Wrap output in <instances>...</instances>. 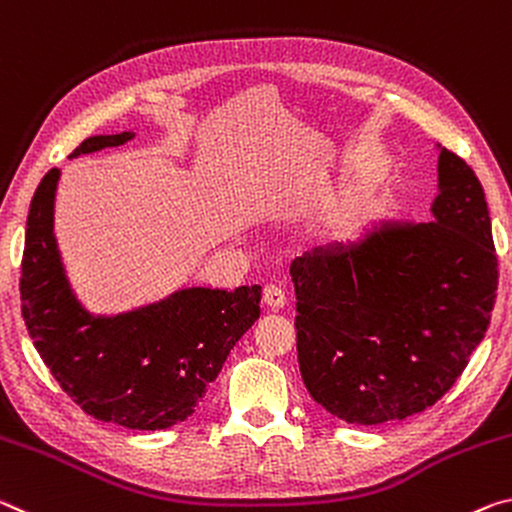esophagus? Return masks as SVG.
I'll list each match as a JSON object with an SVG mask.
<instances>
[{
	"mask_svg": "<svg viewBox=\"0 0 512 512\" xmlns=\"http://www.w3.org/2000/svg\"><path fill=\"white\" fill-rule=\"evenodd\" d=\"M263 299L270 308H283L288 301L286 290H283L279 283H267V286L263 288Z\"/></svg>",
	"mask_w": 512,
	"mask_h": 512,
	"instance_id": "obj_1",
	"label": "esophagus"
}]
</instances>
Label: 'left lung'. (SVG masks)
Instances as JSON below:
<instances>
[{
    "mask_svg": "<svg viewBox=\"0 0 512 512\" xmlns=\"http://www.w3.org/2000/svg\"><path fill=\"white\" fill-rule=\"evenodd\" d=\"M438 172L433 222L385 224L354 247L290 265L301 379L349 424L433 406L488 331L499 263L485 192L445 147Z\"/></svg>",
    "mask_w": 512,
    "mask_h": 512,
    "instance_id": "1",
    "label": "left lung"
}]
</instances>
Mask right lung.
Wrapping results in <instances>:
<instances>
[{
    "label": "right lung",
    "instance_id": "1",
    "mask_svg": "<svg viewBox=\"0 0 512 512\" xmlns=\"http://www.w3.org/2000/svg\"><path fill=\"white\" fill-rule=\"evenodd\" d=\"M129 138H86L70 158ZM56 181L52 167L31 199L24 236L20 299L33 345L65 395L97 420L138 431L183 422L261 315V286L188 288L133 313L90 315L67 286L56 251Z\"/></svg>",
    "mask_w": 512,
    "mask_h": 512
}]
</instances>
